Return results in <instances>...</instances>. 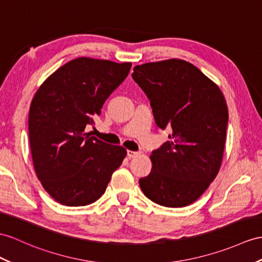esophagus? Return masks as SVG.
I'll list each match as a JSON object with an SVG mask.
<instances>
[{
  "instance_id": "obj_1",
  "label": "esophagus",
  "mask_w": 262,
  "mask_h": 262,
  "mask_svg": "<svg viewBox=\"0 0 262 262\" xmlns=\"http://www.w3.org/2000/svg\"><path fill=\"white\" fill-rule=\"evenodd\" d=\"M126 155H127V158H129V159H132V158H136V157H138V156L140 155V152H137V151H131V150H127Z\"/></svg>"
}]
</instances>
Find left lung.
I'll use <instances>...</instances> for the list:
<instances>
[{"mask_svg":"<svg viewBox=\"0 0 262 262\" xmlns=\"http://www.w3.org/2000/svg\"><path fill=\"white\" fill-rule=\"evenodd\" d=\"M132 78L150 100L156 124L172 133L150 156V174L139 180L146 198L158 205H191L208 189L221 167L228 106L215 83L180 59L144 63Z\"/></svg>","mask_w":262,"mask_h":262,"instance_id":"left-lung-1","label":"left lung"}]
</instances>
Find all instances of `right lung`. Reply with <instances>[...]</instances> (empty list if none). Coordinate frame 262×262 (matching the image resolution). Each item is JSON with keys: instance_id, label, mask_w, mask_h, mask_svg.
<instances>
[{"instance_id": "obj_1", "label": "right lung", "mask_w": 262, "mask_h": 262, "mask_svg": "<svg viewBox=\"0 0 262 262\" xmlns=\"http://www.w3.org/2000/svg\"><path fill=\"white\" fill-rule=\"evenodd\" d=\"M131 66L78 57L51 74L32 99V161L44 190L61 205L80 207L97 201L125 158L123 146L107 144L85 129Z\"/></svg>"}]
</instances>
